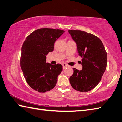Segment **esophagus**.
<instances>
[{
  "mask_svg": "<svg viewBox=\"0 0 122 122\" xmlns=\"http://www.w3.org/2000/svg\"><path fill=\"white\" fill-rule=\"evenodd\" d=\"M62 66H63V69H65L67 67H68V65H66L65 63H63L62 64Z\"/></svg>",
  "mask_w": 122,
  "mask_h": 122,
  "instance_id": "esophagus-1",
  "label": "esophagus"
}]
</instances>
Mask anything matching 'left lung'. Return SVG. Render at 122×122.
Segmentation results:
<instances>
[{
    "instance_id": "obj_1",
    "label": "left lung",
    "mask_w": 122,
    "mask_h": 122,
    "mask_svg": "<svg viewBox=\"0 0 122 122\" xmlns=\"http://www.w3.org/2000/svg\"><path fill=\"white\" fill-rule=\"evenodd\" d=\"M68 32L77 44L83 66L81 70L73 68L70 83L78 91L88 92L98 85L105 71L107 52L102 42L95 35L77 30H69Z\"/></svg>"
}]
</instances>
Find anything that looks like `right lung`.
<instances>
[{
  "instance_id": "right-lung-1",
  "label": "right lung",
  "mask_w": 122,
  "mask_h": 122,
  "mask_svg": "<svg viewBox=\"0 0 122 122\" xmlns=\"http://www.w3.org/2000/svg\"><path fill=\"white\" fill-rule=\"evenodd\" d=\"M63 30L41 28L26 37L21 50L20 65L28 85L39 93L53 88L57 76L62 71L61 64L53 65L46 63V55L54 50V43Z\"/></svg>"
}]
</instances>
